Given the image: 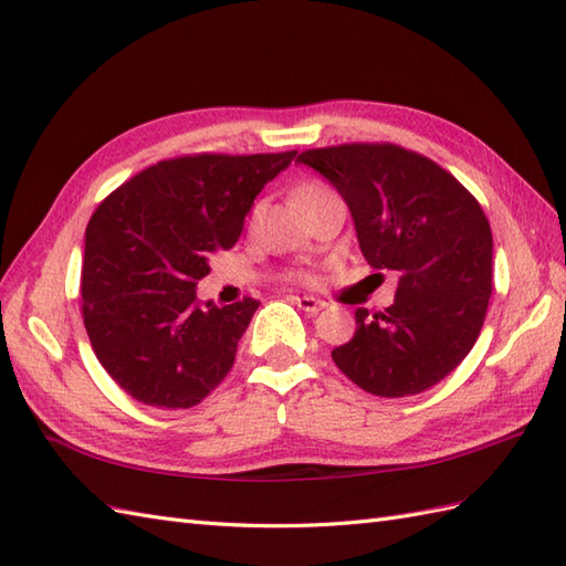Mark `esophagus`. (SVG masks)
I'll return each mask as SVG.
<instances>
[{"label": "esophagus", "mask_w": 566, "mask_h": 566, "mask_svg": "<svg viewBox=\"0 0 566 566\" xmlns=\"http://www.w3.org/2000/svg\"><path fill=\"white\" fill-rule=\"evenodd\" d=\"M293 302L302 312H307V314H316V312H322L326 307L324 300H316L312 295H293Z\"/></svg>", "instance_id": "34e87169"}]
</instances>
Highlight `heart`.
<instances>
[{"label":"heart","instance_id":"heart-1","mask_svg":"<svg viewBox=\"0 0 566 566\" xmlns=\"http://www.w3.org/2000/svg\"><path fill=\"white\" fill-rule=\"evenodd\" d=\"M331 191H334V189H331V187L324 185V182H319V179H305V182H300V185L295 187V201L302 206V209H307V206H310L312 201L331 195ZM256 211H259V206L254 209V213H256ZM300 279H302V281H310L312 275H310V273H300Z\"/></svg>","mask_w":566,"mask_h":566}]
</instances>
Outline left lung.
I'll use <instances>...</instances> for the list:
<instances>
[{"mask_svg":"<svg viewBox=\"0 0 566 566\" xmlns=\"http://www.w3.org/2000/svg\"><path fill=\"white\" fill-rule=\"evenodd\" d=\"M346 199L371 269L394 271V305L355 310L331 350L367 394H422L471 353L492 295V230L478 199L430 158L396 144H340L297 156Z\"/></svg>","mask_w":566,"mask_h":566,"instance_id":"8db88e82","label":"left lung"}]
</instances>
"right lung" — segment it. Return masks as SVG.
Instances as JSON below:
<instances>
[{
	"label": "right lung",
	"instance_id": "1",
	"mask_svg": "<svg viewBox=\"0 0 566 566\" xmlns=\"http://www.w3.org/2000/svg\"><path fill=\"white\" fill-rule=\"evenodd\" d=\"M285 154H195L160 160L101 201L86 228L81 314L95 357L139 403H201L235 363L259 307L197 300L209 259L238 242Z\"/></svg>",
	"mask_w": 566,
	"mask_h": 566
}]
</instances>
